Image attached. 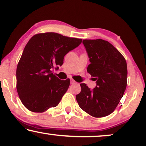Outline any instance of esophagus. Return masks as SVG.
Returning <instances> with one entry per match:
<instances>
[{
  "instance_id": "34e87169",
  "label": "esophagus",
  "mask_w": 146,
  "mask_h": 146,
  "mask_svg": "<svg viewBox=\"0 0 146 146\" xmlns=\"http://www.w3.org/2000/svg\"><path fill=\"white\" fill-rule=\"evenodd\" d=\"M70 83L72 84H76V82L74 80H73V79H71L70 80Z\"/></svg>"
}]
</instances>
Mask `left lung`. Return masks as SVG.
I'll use <instances>...</instances> for the list:
<instances>
[{
	"label": "left lung",
	"instance_id": "8db88e82",
	"mask_svg": "<svg viewBox=\"0 0 146 146\" xmlns=\"http://www.w3.org/2000/svg\"><path fill=\"white\" fill-rule=\"evenodd\" d=\"M82 42L90 62L87 72L96 81V86L90 90L80 84L81 92L76 98L80 108L92 116H107L116 108L126 88V61L106 40H83Z\"/></svg>",
	"mask_w": 146,
	"mask_h": 146
}]
</instances>
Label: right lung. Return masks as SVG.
<instances>
[{
	"label": "right lung",
	"mask_w": 146,
	"mask_h": 146,
	"mask_svg": "<svg viewBox=\"0 0 146 146\" xmlns=\"http://www.w3.org/2000/svg\"><path fill=\"white\" fill-rule=\"evenodd\" d=\"M82 40L55 33H40L30 39L17 68V90L23 105L42 113L57 106L70 80H62L52 73L62 66L64 57L78 46Z\"/></svg>",
	"instance_id": "obj_1"
}]
</instances>
